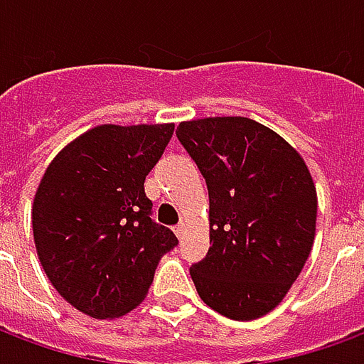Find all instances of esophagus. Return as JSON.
Here are the masks:
<instances>
[{
  "label": "esophagus",
  "mask_w": 364,
  "mask_h": 364,
  "mask_svg": "<svg viewBox=\"0 0 364 364\" xmlns=\"http://www.w3.org/2000/svg\"><path fill=\"white\" fill-rule=\"evenodd\" d=\"M185 232H187L185 222H179V224L175 226V234H177V237H179V240H183V237H185Z\"/></svg>",
  "instance_id": "obj_1"
}]
</instances>
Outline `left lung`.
<instances>
[{"instance_id":"8db88e82","label":"left lung","mask_w":364,"mask_h":364,"mask_svg":"<svg viewBox=\"0 0 364 364\" xmlns=\"http://www.w3.org/2000/svg\"><path fill=\"white\" fill-rule=\"evenodd\" d=\"M175 134L208 187L213 245L189 269L198 296L232 320L261 318L312 250V175L284 138L245 117L187 120Z\"/></svg>"}]
</instances>
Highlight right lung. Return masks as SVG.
<instances>
[{"label": "right lung", "mask_w": 364, "mask_h": 364, "mask_svg": "<svg viewBox=\"0 0 364 364\" xmlns=\"http://www.w3.org/2000/svg\"><path fill=\"white\" fill-rule=\"evenodd\" d=\"M173 128L101 124L44 171L33 205L36 253L60 296L91 318H117L140 304L158 261L179 244L151 220L144 191Z\"/></svg>", "instance_id": "obj_1"}]
</instances>
